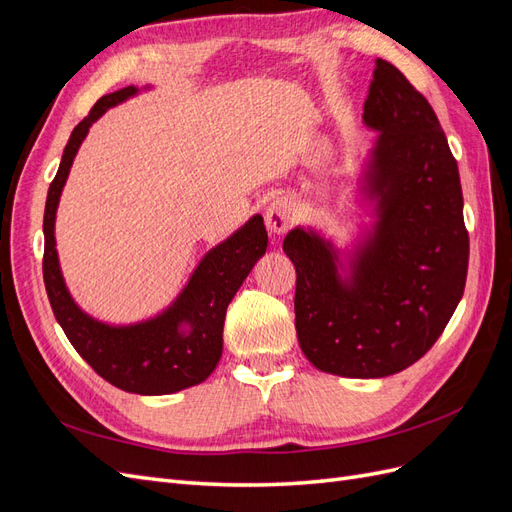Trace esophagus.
I'll list each match as a JSON object with an SVG mask.
<instances>
[{"instance_id":"1","label":"esophagus","mask_w":512,"mask_h":512,"mask_svg":"<svg viewBox=\"0 0 512 512\" xmlns=\"http://www.w3.org/2000/svg\"><path fill=\"white\" fill-rule=\"evenodd\" d=\"M265 220L273 235H284L294 222V205L284 196L275 198L265 213Z\"/></svg>"}]
</instances>
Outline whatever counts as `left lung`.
Segmentation results:
<instances>
[{
  "mask_svg": "<svg viewBox=\"0 0 512 512\" xmlns=\"http://www.w3.org/2000/svg\"><path fill=\"white\" fill-rule=\"evenodd\" d=\"M363 119L380 130L367 192L374 235L348 282L331 243L290 230L284 252L297 269L294 327L307 361L346 378H384L436 344L463 297L470 237L457 160L427 98L376 59Z\"/></svg>",
  "mask_w": 512,
  "mask_h": 512,
  "instance_id": "1",
  "label": "left lung"
}]
</instances>
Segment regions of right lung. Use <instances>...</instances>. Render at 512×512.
I'll return each mask as SVG.
<instances>
[{
	"label": "right lung",
	"instance_id": "add662e5",
	"mask_svg": "<svg viewBox=\"0 0 512 512\" xmlns=\"http://www.w3.org/2000/svg\"><path fill=\"white\" fill-rule=\"evenodd\" d=\"M136 87H123L102 96L89 115L70 134L57 175L49 188L44 207V258L42 275L53 314L74 350L98 376L121 391L136 395H168L200 384L211 376L222 356V331L226 307L256 260L267 252V228L260 215L239 228L235 235L200 260L192 280L177 301L158 318L108 327L81 312L70 297L59 271L55 250V211L68 179L72 160L79 151L89 126L111 108L136 94ZM188 326V332H181Z\"/></svg>",
	"mask_w": 512,
	"mask_h": 512
}]
</instances>
